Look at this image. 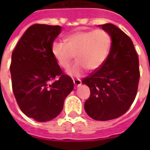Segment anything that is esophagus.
I'll return each mask as SVG.
<instances>
[{
  "label": "esophagus",
  "instance_id": "34e87169",
  "mask_svg": "<svg viewBox=\"0 0 150 150\" xmlns=\"http://www.w3.org/2000/svg\"><path fill=\"white\" fill-rule=\"evenodd\" d=\"M73 82H74V84H75V87H79L82 84V81L79 79H73Z\"/></svg>",
  "mask_w": 150,
  "mask_h": 150
}]
</instances>
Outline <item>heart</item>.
<instances>
[{
  "instance_id": "heart-1",
  "label": "heart",
  "mask_w": 150,
  "mask_h": 150,
  "mask_svg": "<svg viewBox=\"0 0 150 150\" xmlns=\"http://www.w3.org/2000/svg\"><path fill=\"white\" fill-rule=\"evenodd\" d=\"M65 43L54 42L51 53L56 62L63 69H67L76 55L77 62L69 69L67 74L74 77L81 76L88 69L94 71L100 69L107 60L112 40L103 30L77 31L64 38Z\"/></svg>"
}]
</instances>
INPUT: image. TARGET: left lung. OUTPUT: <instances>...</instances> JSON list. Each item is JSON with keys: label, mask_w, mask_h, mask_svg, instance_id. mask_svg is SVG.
Masks as SVG:
<instances>
[{"label": "left lung", "mask_w": 150, "mask_h": 150, "mask_svg": "<svg viewBox=\"0 0 150 150\" xmlns=\"http://www.w3.org/2000/svg\"><path fill=\"white\" fill-rule=\"evenodd\" d=\"M110 35L112 46L100 68L85 77L91 95L85 101L88 116L96 120L116 119L129 110L138 88L139 60L131 38L115 25H99Z\"/></svg>", "instance_id": "8db88e82"}]
</instances>
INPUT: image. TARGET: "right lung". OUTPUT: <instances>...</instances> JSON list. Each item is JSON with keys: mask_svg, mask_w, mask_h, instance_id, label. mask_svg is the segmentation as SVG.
Returning a JSON list of instances; mask_svg holds the SVG:
<instances>
[{"mask_svg": "<svg viewBox=\"0 0 150 150\" xmlns=\"http://www.w3.org/2000/svg\"><path fill=\"white\" fill-rule=\"evenodd\" d=\"M59 25L34 24L28 28L12 53V88L20 109L40 122L61 112L66 97L74 88L51 53Z\"/></svg>", "mask_w": 150, "mask_h": 150, "instance_id": "add662e5", "label": "right lung"}]
</instances>
